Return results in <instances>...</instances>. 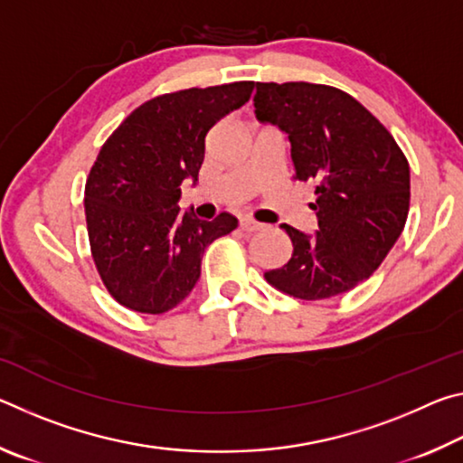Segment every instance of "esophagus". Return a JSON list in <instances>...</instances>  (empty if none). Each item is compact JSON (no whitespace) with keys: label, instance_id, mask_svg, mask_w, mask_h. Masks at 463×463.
<instances>
[{"label":"esophagus","instance_id":"1","mask_svg":"<svg viewBox=\"0 0 463 463\" xmlns=\"http://www.w3.org/2000/svg\"><path fill=\"white\" fill-rule=\"evenodd\" d=\"M239 229H241L242 232H257V231L263 229V224L253 221V218H241Z\"/></svg>","mask_w":463,"mask_h":463}]
</instances>
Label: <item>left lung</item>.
Returning <instances> with one entry per match:
<instances>
[{
    "label": "left lung",
    "mask_w": 463,
    "mask_h": 463,
    "mask_svg": "<svg viewBox=\"0 0 463 463\" xmlns=\"http://www.w3.org/2000/svg\"><path fill=\"white\" fill-rule=\"evenodd\" d=\"M255 116L286 132L294 179L317 184V237L281 224L292 257L265 279L300 300H325L362 284L401 237L411 169L386 127L331 85L257 83Z\"/></svg>",
    "instance_id": "8db88e82"
}]
</instances>
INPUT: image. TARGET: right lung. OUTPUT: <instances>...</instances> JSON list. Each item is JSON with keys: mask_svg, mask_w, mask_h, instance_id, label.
<instances>
[{"mask_svg": "<svg viewBox=\"0 0 463 463\" xmlns=\"http://www.w3.org/2000/svg\"><path fill=\"white\" fill-rule=\"evenodd\" d=\"M253 81L163 93L112 132L85 182L91 257L116 302L163 315L192 292L210 242L232 232L229 213L213 222L179 213L184 179H198L206 135L249 101Z\"/></svg>", "mask_w": 463, "mask_h": 463, "instance_id": "1", "label": "right lung"}]
</instances>
